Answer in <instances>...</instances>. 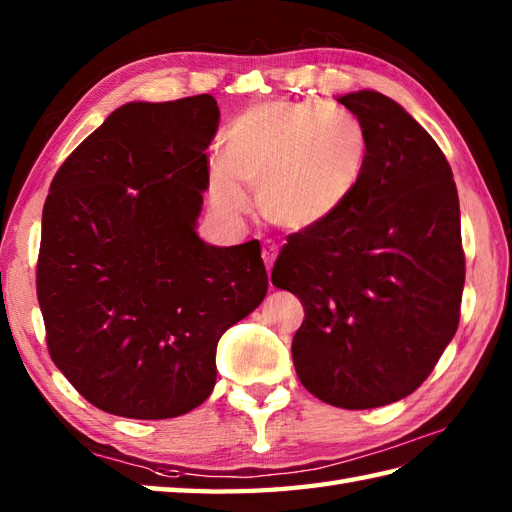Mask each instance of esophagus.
<instances>
[{
    "instance_id": "esophagus-1",
    "label": "esophagus",
    "mask_w": 512,
    "mask_h": 512,
    "mask_svg": "<svg viewBox=\"0 0 512 512\" xmlns=\"http://www.w3.org/2000/svg\"><path fill=\"white\" fill-rule=\"evenodd\" d=\"M277 253H279L277 244H270V242H266V244L262 246V257H264V264H266V270H268V273H270V270H273V264H275V259H277Z\"/></svg>"
}]
</instances>
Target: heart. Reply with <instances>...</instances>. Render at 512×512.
<instances>
[{"instance_id":"b5f03b06","label":"heart","mask_w":512,"mask_h":512,"mask_svg":"<svg viewBox=\"0 0 512 512\" xmlns=\"http://www.w3.org/2000/svg\"><path fill=\"white\" fill-rule=\"evenodd\" d=\"M367 134L343 107L273 101L248 107L228 125L224 158L209 165L217 211L248 209L244 187H257V206L270 224L306 231L341 209L367 165Z\"/></svg>"}]
</instances>
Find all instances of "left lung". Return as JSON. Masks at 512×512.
Listing matches in <instances>:
<instances>
[{
    "mask_svg": "<svg viewBox=\"0 0 512 512\" xmlns=\"http://www.w3.org/2000/svg\"><path fill=\"white\" fill-rule=\"evenodd\" d=\"M367 134L358 187L330 220L288 235L273 284L306 310L292 339L301 385L343 409L409 396L460 323V202L442 149L389 96L339 99Z\"/></svg>",
    "mask_w": 512,
    "mask_h": 512,
    "instance_id": "8db88e82",
    "label": "left lung"
}]
</instances>
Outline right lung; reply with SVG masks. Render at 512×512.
I'll use <instances>...</instances> for the list:
<instances>
[{
    "instance_id": "right-lung-1",
    "label": "right lung",
    "mask_w": 512,
    "mask_h": 512,
    "mask_svg": "<svg viewBox=\"0 0 512 512\" xmlns=\"http://www.w3.org/2000/svg\"><path fill=\"white\" fill-rule=\"evenodd\" d=\"M217 123L211 94L127 103L50 184L37 262L48 352L114 416L200 407L215 387L217 341L266 297L259 242L220 248L195 233Z\"/></svg>"
}]
</instances>
